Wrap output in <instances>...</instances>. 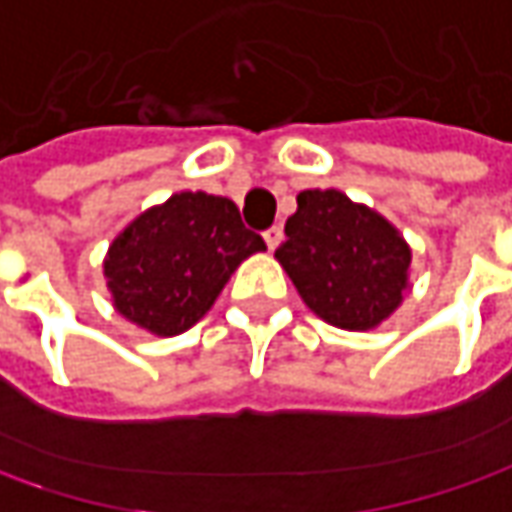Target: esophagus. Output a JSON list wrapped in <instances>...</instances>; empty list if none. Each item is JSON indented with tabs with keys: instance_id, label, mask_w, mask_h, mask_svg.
Masks as SVG:
<instances>
[{
	"instance_id": "obj_1",
	"label": "esophagus",
	"mask_w": 512,
	"mask_h": 512,
	"mask_svg": "<svg viewBox=\"0 0 512 512\" xmlns=\"http://www.w3.org/2000/svg\"><path fill=\"white\" fill-rule=\"evenodd\" d=\"M263 240H266V246H269V249L275 252V249H278V243L283 240V229H280V226H272V229H266V232H263Z\"/></svg>"
}]
</instances>
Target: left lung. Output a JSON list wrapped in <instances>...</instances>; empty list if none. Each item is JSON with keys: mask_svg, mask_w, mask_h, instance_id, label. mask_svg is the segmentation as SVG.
Instances as JSON below:
<instances>
[{"mask_svg": "<svg viewBox=\"0 0 512 512\" xmlns=\"http://www.w3.org/2000/svg\"><path fill=\"white\" fill-rule=\"evenodd\" d=\"M275 260L329 326L378 329L410 292L412 249L387 217L338 189H306Z\"/></svg>", "mask_w": 512, "mask_h": 512, "instance_id": "obj_1", "label": "left lung"}]
</instances>
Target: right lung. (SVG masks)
I'll list each match as a JSON object with an SVG mask.
<instances>
[{
	"instance_id": "right-lung-1",
	"label": "right lung",
	"mask_w": 512,
	"mask_h": 512,
	"mask_svg": "<svg viewBox=\"0 0 512 512\" xmlns=\"http://www.w3.org/2000/svg\"><path fill=\"white\" fill-rule=\"evenodd\" d=\"M266 252L229 197L177 191L117 234L102 260L111 306L157 338L200 321L246 257Z\"/></svg>"
}]
</instances>
